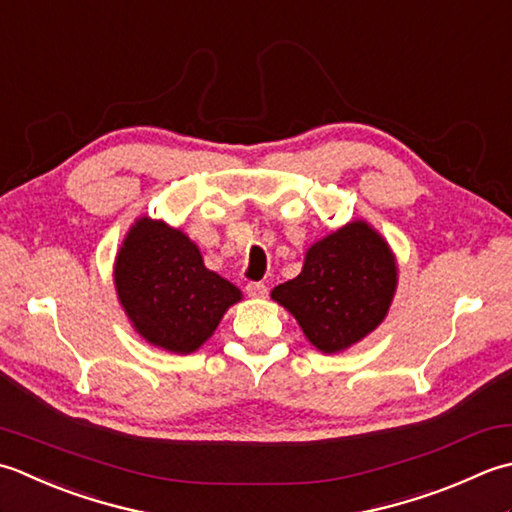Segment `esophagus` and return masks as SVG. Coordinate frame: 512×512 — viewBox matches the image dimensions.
<instances>
[{
    "label": "esophagus",
    "instance_id": "34e87169",
    "mask_svg": "<svg viewBox=\"0 0 512 512\" xmlns=\"http://www.w3.org/2000/svg\"><path fill=\"white\" fill-rule=\"evenodd\" d=\"M245 291H247V296H252V298H265L267 285L265 283H247Z\"/></svg>",
    "mask_w": 512,
    "mask_h": 512
}]
</instances>
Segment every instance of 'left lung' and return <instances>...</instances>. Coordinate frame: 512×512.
<instances>
[{
    "label": "left lung",
    "mask_w": 512,
    "mask_h": 512,
    "mask_svg": "<svg viewBox=\"0 0 512 512\" xmlns=\"http://www.w3.org/2000/svg\"><path fill=\"white\" fill-rule=\"evenodd\" d=\"M398 285L389 245L362 223H349L309 249L294 280L271 298L289 309L307 340L322 353L351 347L387 316Z\"/></svg>",
    "instance_id": "left-lung-1"
}]
</instances>
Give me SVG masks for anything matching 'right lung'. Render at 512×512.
<instances>
[{
  "label": "right lung",
  "instance_id": "obj_1",
  "mask_svg": "<svg viewBox=\"0 0 512 512\" xmlns=\"http://www.w3.org/2000/svg\"><path fill=\"white\" fill-rule=\"evenodd\" d=\"M114 283L134 329L174 353L196 351L227 307L241 300V291L203 265L190 238L152 218H141L128 232Z\"/></svg>",
  "mask_w": 512,
  "mask_h": 512
}]
</instances>
